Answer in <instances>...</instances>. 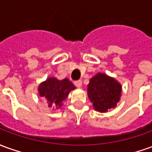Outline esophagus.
Listing matches in <instances>:
<instances>
[{
  "mask_svg": "<svg viewBox=\"0 0 152 152\" xmlns=\"http://www.w3.org/2000/svg\"><path fill=\"white\" fill-rule=\"evenodd\" d=\"M74 84H75V86H76L77 88H80L81 86H82V81H81V80H76V81L74 82Z\"/></svg>",
  "mask_w": 152,
  "mask_h": 152,
  "instance_id": "1",
  "label": "esophagus"
}]
</instances>
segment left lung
<instances>
[{"instance_id": "8db88e82", "label": "left lung", "mask_w": 152, "mask_h": 152, "mask_svg": "<svg viewBox=\"0 0 152 152\" xmlns=\"http://www.w3.org/2000/svg\"><path fill=\"white\" fill-rule=\"evenodd\" d=\"M87 93L94 109L100 113H105L109 109L115 108L120 100L122 86L113 77L98 73L90 80Z\"/></svg>"}]
</instances>
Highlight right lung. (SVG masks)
Instances as JSON below:
<instances>
[{
	"label": "right lung",
	"mask_w": 152,
	"mask_h": 152,
	"mask_svg": "<svg viewBox=\"0 0 152 152\" xmlns=\"http://www.w3.org/2000/svg\"><path fill=\"white\" fill-rule=\"evenodd\" d=\"M76 87L67 78L59 80L55 77H50L39 85V95L48 104V107L58 109L62 106V101L68 96L70 91Z\"/></svg>",
	"instance_id": "add662e5"
}]
</instances>
